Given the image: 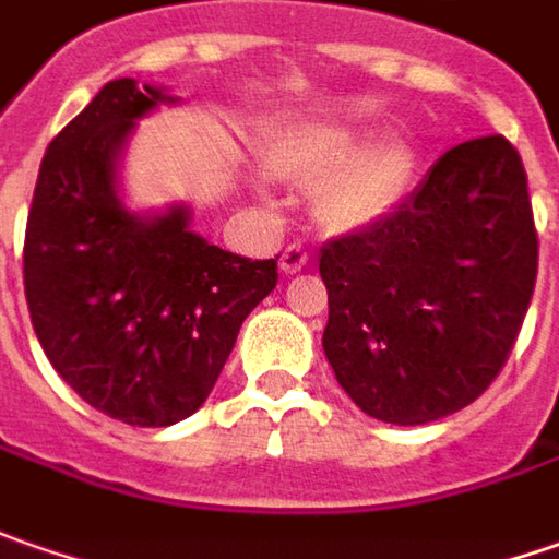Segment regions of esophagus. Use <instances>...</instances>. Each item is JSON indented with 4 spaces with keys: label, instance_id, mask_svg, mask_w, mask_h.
Masks as SVG:
<instances>
[{
    "label": "esophagus",
    "instance_id": "1",
    "mask_svg": "<svg viewBox=\"0 0 559 559\" xmlns=\"http://www.w3.org/2000/svg\"><path fill=\"white\" fill-rule=\"evenodd\" d=\"M306 262H309V253H306L299 243H290V247L281 253L278 265L284 275H297V272H302V269H306Z\"/></svg>",
    "mask_w": 559,
    "mask_h": 559
}]
</instances>
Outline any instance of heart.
I'll list each match as a JSON object with an SVG mask.
<instances>
[{
	"mask_svg": "<svg viewBox=\"0 0 559 559\" xmlns=\"http://www.w3.org/2000/svg\"><path fill=\"white\" fill-rule=\"evenodd\" d=\"M265 160L281 182L318 188L316 219L328 235H361L390 219L417 169L408 142H374L371 132L340 123L281 132Z\"/></svg>",
	"mask_w": 559,
	"mask_h": 559,
	"instance_id": "obj_1",
	"label": "heart"
}]
</instances>
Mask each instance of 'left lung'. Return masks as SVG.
<instances>
[{"mask_svg":"<svg viewBox=\"0 0 559 559\" xmlns=\"http://www.w3.org/2000/svg\"><path fill=\"white\" fill-rule=\"evenodd\" d=\"M324 356L365 414L417 427L504 368L538 272L526 169L504 135L445 151L386 222L321 247Z\"/></svg>","mask_w":559,"mask_h":559,"instance_id":"left-lung-1","label":"left lung"}]
</instances>
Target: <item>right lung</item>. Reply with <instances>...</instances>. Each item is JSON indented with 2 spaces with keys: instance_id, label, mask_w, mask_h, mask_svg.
<instances>
[{
  "instance_id": "obj_1",
  "label": "right lung",
  "mask_w": 559,
  "mask_h": 559,
  "mask_svg": "<svg viewBox=\"0 0 559 559\" xmlns=\"http://www.w3.org/2000/svg\"><path fill=\"white\" fill-rule=\"evenodd\" d=\"M179 105L166 86L110 80L39 166L24 238L29 321L51 368L129 427H169L213 393L243 318L278 284L191 231V206L132 210L120 166L139 120Z\"/></svg>"
}]
</instances>
